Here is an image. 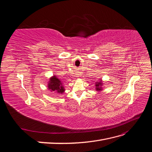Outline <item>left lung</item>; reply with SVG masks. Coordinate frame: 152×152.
Instances as JSON below:
<instances>
[{
	"label": "left lung",
	"instance_id": "obj_1",
	"mask_svg": "<svg viewBox=\"0 0 152 152\" xmlns=\"http://www.w3.org/2000/svg\"><path fill=\"white\" fill-rule=\"evenodd\" d=\"M103 82L102 80H100L99 82H96V90L97 91H102V86H103Z\"/></svg>",
	"mask_w": 152,
	"mask_h": 152
}]
</instances>
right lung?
<instances>
[{
	"mask_svg": "<svg viewBox=\"0 0 152 152\" xmlns=\"http://www.w3.org/2000/svg\"><path fill=\"white\" fill-rule=\"evenodd\" d=\"M48 87V89L51 92L53 91L59 94H63L65 91V87L63 86V82L55 75H53L49 79Z\"/></svg>",
	"mask_w": 152,
	"mask_h": 152,
	"instance_id": "right-lung-1",
	"label": "right lung"
}]
</instances>
